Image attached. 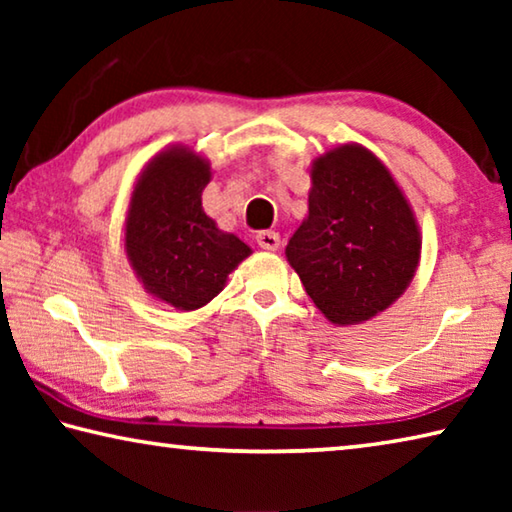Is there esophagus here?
<instances>
[{
    "label": "esophagus",
    "instance_id": "1",
    "mask_svg": "<svg viewBox=\"0 0 512 512\" xmlns=\"http://www.w3.org/2000/svg\"><path fill=\"white\" fill-rule=\"evenodd\" d=\"M255 239H257L259 248H264V250H277V246H280V235H277L275 230L257 232Z\"/></svg>",
    "mask_w": 512,
    "mask_h": 512
}]
</instances>
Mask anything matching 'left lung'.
<instances>
[{"mask_svg": "<svg viewBox=\"0 0 512 512\" xmlns=\"http://www.w3.org/2000/svg\"><path fill=\"white\" fill-rule=\"evenodd\" d=\"M311 183L309 216L289 239L287 259L334 325L361 323L409 287L418 225L391 173L361 146L318 158Z\"/></svg>", "mask_w": 512, "mask_h": 512, "instance_id": "1", "label": "left lung"}]
</instances>
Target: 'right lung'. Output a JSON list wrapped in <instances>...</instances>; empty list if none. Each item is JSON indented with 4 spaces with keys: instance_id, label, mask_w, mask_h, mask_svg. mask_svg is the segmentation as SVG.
Returning a JSON list of instances; mask_svg holds the SVG:
<instances>
[{
    "instance_id": "right-lung-1",
    "label": "right lung",
    "mask_w": 512,
    "mask_h": 512,
    "mask_svg": "<svg viewBox=\"0 0 512 512\" xmlns=\"http://www.w3.org/2000/svg\"><path fill=\"white\" fill-rule=\"evenodd\" d=\"M210 167L192 151L153 158L131 198L126 253L144 287L176 309H198L223 289L232 268L250 255L235 235L203 212Z\"/></svg>"
}]
</instances>
